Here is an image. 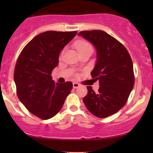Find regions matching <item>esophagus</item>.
<instances>
[{
    "instance_id": "34e87169",
    "label": "esophagus",
    "mask_w": 153,
    "mask_h": 153,
    "mask_svg": "<svg viewBox=\"0 0 153 153\" xmlns=\"http://www.w3.org/2000/svg\"><path fill=\"white\" fill-rule=\"evenodd\" d=\"M79 85H79L78 83H76V82L73 83V88H74V89H76V88H79Z\"/></svg>"
}]
</instances>
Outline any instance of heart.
<instances>
[{
	"instance_id": "obj_1",
	"label": "heart",
	"mask_w": 153,
	"mask_h": 153,
	"mask_svg": "<svg viewBox=\"0 0 153 153\" xmlns=\"http://www.w3.org/2000/svg\"><path fill=\"white\" fill-rule=\"evenodd\" d=\"M74 46L79 53L86 51V50L93 51V46L91 44L86 40H83V39H79L75 43Z\"/></svg>"
}]
</instances>
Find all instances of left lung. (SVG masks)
<instances>
[{
	"instance_id": "obj_1",
	"label": "left lung",
	"mask_w": 153,
	"mask_h": 153,
	"mask_svg": "<svg viewBox=\"0 0 153 153\" xmlns=\"http://www.w3.org/2000/svg\"><path fill=\"white\" fill-rule=\"evenodd\" d=\"M78 35L95 48L97 61L91 76L100 83L97 93L91 86L87 87L83 103L94 116L106 118L125 106L132 91L134 75L130 55L120 42L104 31L84 30Z\"/></svg>"
}]
</instances>
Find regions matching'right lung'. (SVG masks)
Listing matches in <instances>:
<instances>
[{"label":"right lung","mask_w":153,"mask_h":153,"mask_svg":"<svg viewBox=\"0 0 153 153\" xmlns=\"http://www.w3.org/2000/svg\"><path fill=\"white\" fill-rule=\"evenodd\" d=\"M76 31H47L35 36L21 52L14 80L21 102L35 116L48 120L56 116L72 89V83H55L52 71L58 64L61 50Z\"/></svg>","instance_id":"add662e5"}]
</instances>
